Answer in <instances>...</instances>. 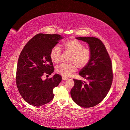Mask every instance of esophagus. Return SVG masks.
<instances>
[{
	"label": "esophagus",
	"mask_w": 130,
	"mask_h": 130,
	"mask_svg": "<svg viewBox=\"0 0 130 130\" xmlns=\"http://www.w3.org/2000/svg\"><path fill=\"white\" fill-rule=\"evenodd\" d=\"M62 79L63 80H66L68 79L67 78H66V77H64V76H62Z\"/></svg>",
	"instance_id": "esophagus-1"
}]
</instances>
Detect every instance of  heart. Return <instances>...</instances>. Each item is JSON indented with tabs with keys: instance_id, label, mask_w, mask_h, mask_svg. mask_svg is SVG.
<instances>
[{
	"instance_id": "b5f03b06",
	"label": "heart",
	"mask_w": 130,
	"mask_h": 130,
	"mask_svg": "<svg viewBox=\"0 0 130 130\" xmlns=\"http://www.w3.org/2000/svg\"><path fill=\"white\" fill-rule=\"evenodd\" d=\"M64 49L71 54L68 64H61L56 66V72L64 77H69L75 74L77 67L82 69L89 63L91 53L87 48L84 47L83 44L76 39L67 40L63 43ZM61 49L58 45H55L50 52V57L51 60L55 63L60 61Z\"/></svg>"
}]
</instances>
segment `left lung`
<instances>
[{"label": "left lung", "instance_id": "8db88e82", "mask_svg": "<svg viewBox=\"0 0 130 130\" xmlns=\"http://www.w3.org/2000/svg\"><path fill=\"white\" fill-rule=\"evenodd\" d=\"M76 38L88 43L91 57L88 64L79 72L87 83L74 79V86L70 93L79 106L92 107L101 103L110 89L113 79L112 63L105 46L98 38Z\"/></svg>", "mask_w": 130, "mask_h": 130}]
</instances>
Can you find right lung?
Segmentation results:
<instances>
[{
	"label": "right lung",
	"mask_w": 130,
	"mask_h": 130,
	"mask_svg": "<svg viewBox=\"0 0 130 130\" xmlns=\"http://www.w3.org/2000/svg\"><path fill=\"white\" fill-rule=\"evenodd\" d=\"M63 38L58 34H38L28 41L20 54L16 83L20 95L30 105H44L54 98L53 89L60 83L61 76L55 74L44 80L42 77L54 71L50 52Z\"/></svg>",
	"instance_id": "obj_1"
}]
</instances>
